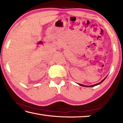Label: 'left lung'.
<instances>
[{
  "label": "left lung",
  "mask_w": 123,
  "mask_h": 123,
  "mask_svg": "<svg viewBox=\"0 0 123 123\" xmlns=\"http://www.w3.org/2000/svg\"><path fill=\"white\" fill-rule=\"evenodd\" d=\"M106 78H106L104 79V80H103L101 81L100 82H99V83H98V84H95V85H92V86H85V85H82V84H79V85H80V86H84V87H94V86H97V85H99V84H100L101 83H102L103 82V81H104V80H105V79Z\"/></svg>",
  "instance_id": "1"
}]
</instances>
